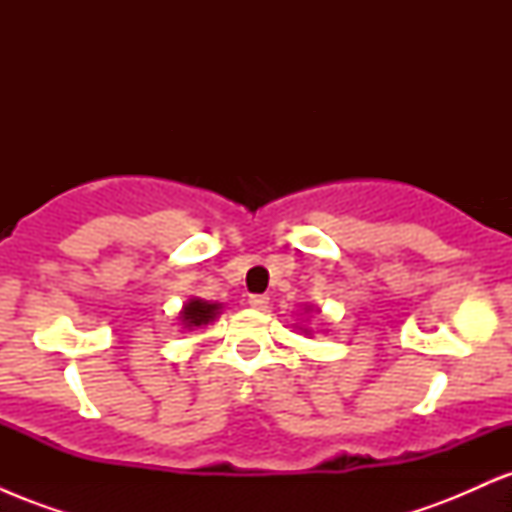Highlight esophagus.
<instances>
[{"instance_id":"esophagus-1","label":"esophagus","mask_w":512,"mask_h":512,"mask_svg":"<svg viewBox=\"0 0 512 512\" xmlns=\"http://www.w3.org/2000/svg\"><path fill=\"white\" fill-rule=\"evenodd\" d=\"M248 303H250V308H255V310H267L269 308V298L262 296V293H255V296H250Z\"/></svg>"}]
</instances>
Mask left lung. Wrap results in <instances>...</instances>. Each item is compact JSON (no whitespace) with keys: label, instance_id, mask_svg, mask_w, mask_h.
<instances>
[{"label":"left lung","instance_id":"1","mask_svg":"<svg viewBox=\"0 0 512 512\" xmlns=\"http://www.w3.org/2000/svg\"><path fill=\"white\" fill-rule=\"evenodd\" d=\"M305 313H313V308H310V305H305ZM315 313H320V310H315ZM296 330H301L305 337H310V334H313V330H310V327H298L296 325Z\"/></svg>","mask_w":512,"mask_h":512}]
</instances>
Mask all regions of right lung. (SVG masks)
<instances>
[{
  "label": "right lung",
  "instance_id": "right-lung-1",
  "mask_svg": "<svg viewBox=\"0 0 512 512\" xmlns=\"http://www.w3.org/2000/svg\"><path fill=\"white\" fill-rule=\"evenodd\" d=\"M223 310V303H211V301H204V298H187V303L182 305L178 320L182 325V330H195V327H202V325H209V322H214L216 317L221 315Z\"/></svg>",
  "mask_w": 512,
  "mask_h": 512
}]
</instances>
